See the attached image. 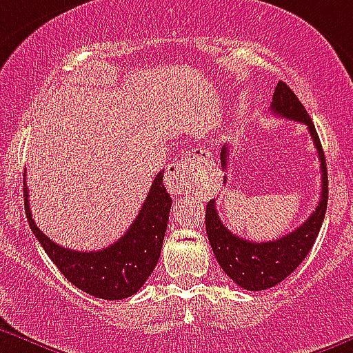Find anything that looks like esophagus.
Instances as JSON below:
<instances>
[{
  "instance_id": "obj_1",
  "label": "esophagus",
  "mask_w": 353,
  "mask_h": 353,
  "mask_svg": "<svg viewBox=\"0 0 353 353\" xmlns=\"http://www.w3.org/2000/svg\"><path fill=\"white\" fill-rule=\"evenodd\" d=\"M202 163H208V153L199 151V153H186V157H181L177 163L169 165L165 172V184L174 195H183L188 193L195 184L199 169Z\"/></svg>"
}]
</instances>
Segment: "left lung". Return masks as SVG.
<instances>
[{
	"instance_id": "left-lung-1",
	"label": "left lung",
	"mask_w": 353,
	"mask_h": 353,
	"mask_svg": "<svg viewBox=\"0 0 353 353\" xmlns=\"http://www.w3.org/2000/svg\"><path fill=\"white\" fill-rule=\"evenodd\" d=\"M271 112L307 126V132H310L316 153H319L320 170H322V195H320L315 211L311 212L310 218L301 227H297L287 236L276 241H268V243H253V241L243 239V237L232 234L220 220V214L216 211V200H209L208 208H205V232H208L212 253L225 274L234 283H237L244 290L253 292L268 290V288L281 283L306 259V255L315 244L322 221L325 218L327 199H329L327 165L319 133H316L315 125L311 121L310 114L306 112L299 98L295 97L294 91L283 81H279L276 85ZM227 157L228 145H223L220 154L223 169H227Z\"/></svg>"
}]
</instances>
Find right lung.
<instances>
[{
  "instance_id": "add662e5",
  "label": "right lung",
  "mask_w": 353,
  "mask_h": 353,
  "mask_svg": "<svg viewBox=\"0 0 353 353\" xmlns=\"http://www.w3.org/2000/svg\"><path fill=\"white\" fill-rule=\"evenodd\" d=\"M24 177V208L28 223L49 259L70 283L98 299L117 301L137 294L160 259L172 199L163 186V172L154 177L145 202L125 236L100 252L68 250L43 234L31 216Z\"/></svg>"
}]
</instances>
